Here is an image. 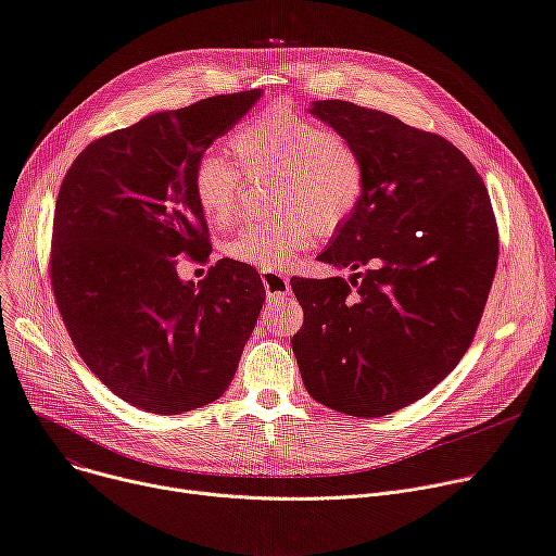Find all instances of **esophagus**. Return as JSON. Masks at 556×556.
I'll return each instance as SVG.
<instances>
[{
    "instance_id": "esophagus-1",
    "label": "esophagus",
    "mask_w": 556,
    "mask_h": 556,
    "mask_svg": "<svg viewBox=\"0 0 556 556\" xmlns=\"http://www.w3.org/2000/svg\"><path fill=\"white\" fill-rule=\"evenodd\" d=\"M262 281L266 286V296L268 301L273 299H283L286 294H290V279L281 273L275 270H262Z\"/></svg>"
}]
</instances>
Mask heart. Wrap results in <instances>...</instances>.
I'll list each match as a JSON object with an SVG mask.
<instances>
[{"instance_id":"b5f03b06","label":"heart","mask_w":556,"mask_h":556,"mask_svg":"<svg viewBox=\"0 0 556 556\" xmlns=\"http://www.w3.org/2000/svg\"><path fill=\"white\" fill-rule=\"evenodd\" d=\"M228 148L237 167L215 153L192 166L199 211L211 224L226 226L237 211L243 173L250 179H277L273 211L279 213L239 228L226 241L224 252L235 262L281 270L313 245L317 228L337 230L359 204L364 162L357 148L288 102L270 104L237 128Z\"/></svg>"}]
</instances>
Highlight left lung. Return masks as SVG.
I'll return each mask as SVG.
<instances>
[{"label":"left lung","mask_w":556,"mask_h":556,"mask_svg":"<svg viewBox=\"0 0 556 556\" xmlns=\"http://www.w3.org/2000/svg\"><path fill=\"white\" fill-rule=\"evenodd\" d=\"M311 115L357 148L364 192L319 255L350 281L290 279L304 308L292 352L315 401L383 417L428 394L475 339L498 260L490 194L434 132L341 99Z\"/></svg>","instance_id":"8db88e82"}]
</instances>
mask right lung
Wrapping results in <instances>:
<instances>
[{
  "mask_svg": "<svg viewBox=\"0 0 556 556\" xmlns=\"http://www.w3.org/2000/svg\"><path fill=\"white\" fill-rule=\"evenodd\" d=\"M262 94L148 115L88 143L62 181L50 243L58 308L92 375L146 413L219 399L264 306L248 264L219 260L197 286L177 275L179 257L211 255L192 166Z\"/></svg>",
  "mask_w": 556,
  "mask_h": 556,
  "instance_id": "right-lung-1",
  "label": "right lung"
}]
</instances>
